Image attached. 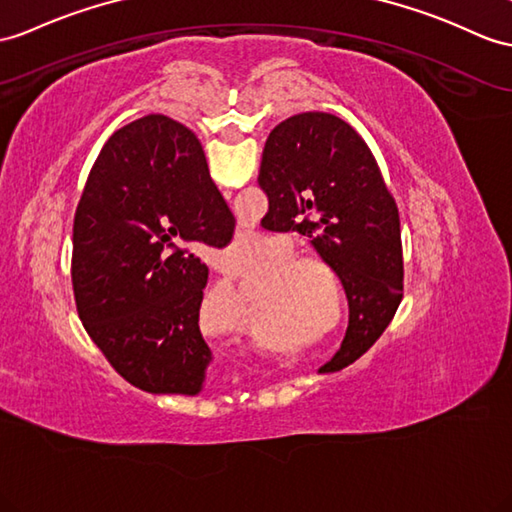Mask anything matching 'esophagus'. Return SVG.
Masks as SVG:
<instances>
[{
  "label": "esophagus",
  "instance_id": "obj_1",
  "mask_svg": "<svg viewBox=\"0 0 512 512\" xmlns=\"http://www.w3.org/2000/svg\"><path fill=\"white\" fill-rule=\"evenodd\" d=\"M228 269H234V267H232V265H230V267H228Z\"/></svg>",
  "mask_w": 512,
  "mask_h": 512
}]
</instances>
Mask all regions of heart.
I'll use <instances>...</instances> for the list:
<instances>
[{
    "mask_svg": "<svg viewBox=\"0 0 512 512\" xmlns=\"http://www.w3.org/2000/svg\"><path fill=\"white\" fill-rule=\"evenodd\" d=\"M286 256V252H282V258ZM282 273H297V276H289V284L293 286V295L302 302V308L310 315H323L326 313L328 306V291L326 284L317 276V274H302V270H317L323 278H328L330 282H339L336 278V271L321 258H313V256H297V258H289L278 267ZM239 273H234V278Z\"/></svg>",
    "mask_w": 512,
    "mask_h": 512,
    "instance_id": "b5f03b06",
    "label": "heart"
}]
</instances>
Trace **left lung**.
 <instances>
[{"label": "left lung", "mask_w": 512, "mask_h": 512, "mask_svg": "<svg viewBox=\"0 0 512 512\" xmlns=\"http://www.w3.org/2000/svg\"><path fill=\"white\" fill-rule=\"evenodd\" d=\"M258 184L269 213L302 228L345 289L350 321L319 373L352 365L380 339L404 291L400 215L376 158L341 117L299 112L271 130Z\"/></svg>", "instance_id": "1"}]
</instances>
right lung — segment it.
Returning a JSON list of instances; mask_svg holds the SVG:
<instances>
[{
    "mask_svg": "<svg viewBox=\"0 0 512 512\" xmlns=\"http://www.w3.org/2000/svg\"><path fill=\"white\" fill-rule=\"evenodd\" d=\"M234 217L182 123L147 115L106 141L73 221L78 315L121 378L156 395L204 391L208 267L184 245L230 243Z\"/></svg>",
    "mask_w": 512,
    "mask_h": 512,
    "instance_id": "right-lung-1",
    "label": "right lung"
}]
</instances>
